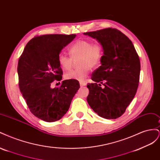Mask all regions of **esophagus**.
Segmentation results:
<instances>
[{
    "mask_svg": "<svg viewBox=\"0 0 160 160\" xmlns=\"http://www.w3.org/2000/svg\"><path fill=\"white\" fill-rule=\"evenodd\" d=\"M86 85V83H84V82H80V86L81 87H83V86H85Z\"/></svg>",
    "mask_w": 160,
    "mask_h": 160,
    "instance_id": "obj_1",
    "label": "esophagus"
}]
</instances>
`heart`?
Masks as SVG:
<instances>
[{
    "label": "heart",
    "instance_id": "b5f03b06",
    "mask_svg": "<svg viewBox=\"0 0 160 160\" xmlns=\"http://www.w3.org/2000/svg\"><path fill=\"white\" fill-rule=\"evenodd\" d=\"M71 56L63 52L58 55L57 61L62 69L69 70L72 65V59H79V69H72L65 75L66 79L83 81L88 75L91 68L98 67L103 56V47L99 42L93 43L88 39H79L75 41L69 48Z\"/></svg>",
    "mask_w": 160,
    "mask_h": 160
}]
</instances>
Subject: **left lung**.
Returning <instances> with one entry per match:
<instances>
[{"label": "left lung", "instance_id": "1", "mask_svg": "<svg viewBox=\"0 0 160 160\" xmlns=\"http://www.w3.org/2000/svg\"><path fill=\"white\" fill-rule=\"evenodd\" d=\"M96 38L103 47L101 65L88 83V102L100 117L117 119L122 116L136 93L140 61L132 42L116 28H107L84 32ZM104 85L102 88L101 84Z\"/></svg>", "mask_w": 160, "mask_h": 160}]
</instances>
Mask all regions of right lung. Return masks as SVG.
Returning <instances> with one entry per match:
<instances>
[{
	"label": "right lung",
	"mask_w": 160,
	"mask_h": 160,
	"mask_svg": "<svg viewBox=\"0 0 160 160\" xmlns=\"http://www.w3.org/2000/svg\"><path fill=\"white\" fill-rule=\"evenodd\" d=\"M75 37L54 34L34 37L18 59L19 89L31 112L45 122L59 120L79 89V81L73 79L62 81L59 88H51L52 82L62 79L58 55Z\"/></svg>",
	"instance_id": "obj_1"
}]
</instances>
